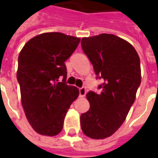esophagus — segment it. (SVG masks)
<instances>
[{
  "label": "esophagus",
  "instance_id": "34e87169",
  "mask_svg": "<svg viewBox=\"0 0 158 158\" xmlns=\"http://www.w3.org/2000/svg\"><path fill=\"white\" fill-rule=\"evenodd\" d=\"M86 95V88L85 87H81L79 89V96L80 97H84Z\"/></svg>",
  "mask_w": 158,
  "mask_h": 158
}]
</instances>
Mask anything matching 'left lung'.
<instances>
[{
  "label": "left lung",
  "mask_w": 158,
  "mask_h": 158,
  "mask_svg": "<svg viewBox=\"0 0 158 158\" xmlns=\"http://www.w3.org/2000/svg\"><path fill=\"white\" fill-rule=\"evenodd\" d=\"M81 47L92 63L100 92L89 90V111L80 116L84 134L104 139L116 132L135 102L140 85V61L135 49L118 36L102 34L83 38Z\"/></svg>",
  "instance_id": "obj_1"
}]
</instances>
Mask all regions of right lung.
I'll use <instances>...</instances> for the list:
<instances>
[{"label": "right lung", "mask_w": 158, "mask_h": 158, "mask_svg": "<svg viewBox=\"0 0 158 158\" xmlns=\"http://www.w3.org/2000/svg\"><path fill=\"white\" fill-rule=\"evenodd\" d=\"M79 41L62 33H45L29 40L20 52L17 79L22 105L30 125L40 135L61 132L66 113L79 96L78 88L66 83L64 62Z\"/></svg>", "instance_id": "1"}]
</instances>
